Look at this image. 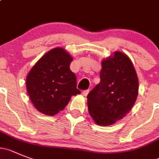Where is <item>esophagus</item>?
I'll list each match as a JSON object with an SVG mask.
<instances>
[{
  "instance_id": "1",
  "label": "esophagus",
  "mask_w": 159,
  "mask_h": 159,
  "mask_svg": "<svg viewBox=\"0 0 159 159\" xmlns=\"http://www.w3.org/2000/svg\"><path fill=\"white\" fill-rule=\"evenodd\" d=\"M89 89H86V90H83L81 93H82V95L84 96H86L87 95L89 94Z\"/></svg>"
}]
</instances>
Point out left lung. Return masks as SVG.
Wrapping results in <instances>:
<instances>
[{"mask_svg": "<svg viewBox=\"0 0 159 159\" xmlns=\"http://www.w3.org/2000/svg\"><path fill=\"white\" fill-rule=\"evenodd\" d=\"M100 81L87 96L89 115L99 125H111L129 113L138 95V78L129 58L120 52L102 62Z\"/></svg>", "mask_w": 159, "mask_h": 159, "instance_id": "1", "label": "left lung"}]
</instances>
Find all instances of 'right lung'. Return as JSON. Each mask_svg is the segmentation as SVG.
Masks as SVG:
<instances>
[{
    "instance_id": "right-lung-1",
    "label": "right lung",
    "mask_w": 159,
    "mask_h": 159,
    "mask_svg": "<svg viewBox=\"0 0 159 159\" xmlns=\"http://www.w3.org/2000/svg\"><path fill=\"white\" fill-rule=\"evenodd\" d=\"M72 57L56 48L43 56L26 77V89L32 103L44 115L63 111L72 96L80 94L76 75L70 69Z\"/></svg>"
}]
</instances>
